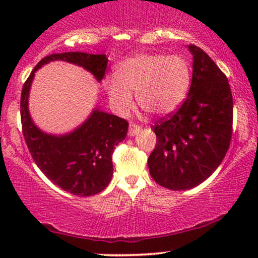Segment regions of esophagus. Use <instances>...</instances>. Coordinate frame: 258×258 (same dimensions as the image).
Returning <instances> with one entry per match:
<instances>
[{
  "instance_id": "esophagus-1",
  "label": "esophagus",
  "mask_w": 258,
  "mask_h": 258,
  "mask_svg": "<svg viewBox=\"0 0 258 258\" xmlns=\"http://www.w3.org/2000/svg\"><path fill=\"white\" fill-rule=\"evenodd\" d=\"M141 126H138V125H136V123H130V128H128V136H135V135H137V133L141 131Z\"/></svg>"
}]
</instances>
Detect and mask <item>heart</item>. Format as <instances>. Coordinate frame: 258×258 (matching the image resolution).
<instances>
[{
  "label": "heart",
  "mask_w": 258,
  "mask_h": 258,
  "mask_svg": "<svg viewBox=\"0 0 258 258\" xmlns=\"http://www.w3.org/2000/svg\"><path fill=\"white\" fill-rule=\"evenodd\" d=\"M190 65L180 55L141 53L120 61L115 78H106L104 87L111 105L125 112L136 93L142 110L165 116L179 108L190 87Z\"/></svg>",
  "instance_id": "b5f03b06"
}]
</instances>
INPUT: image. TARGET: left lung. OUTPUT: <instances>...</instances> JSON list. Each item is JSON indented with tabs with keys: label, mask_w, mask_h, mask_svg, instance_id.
Segmentation results:
<instances>
[{
	"label": "left lung",
	"mask_w": 258,
	"mask_h": 258,
	"mask_svg": "<svg viewBox=\"0 0 258 258\" xmlns=\"http://www.w3.org/2000/svg\"><path fill=\"white\" fill-rule=\"evenodd\" d=\"M193 76L188 96L174 114L153 126L156 146L148 159L150 176L172 190L199 185L226 156L233 130L228 79L203 49L189 44Z\"/></svg>",
	"instance_id": "obj_1"
}]
</instances>
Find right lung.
<instances>
[{"label": "right lung", "mask_w": 258, "mask_h": 258, "mask_svg": "<svg viewBox=\"0 0 258 258\" xmlns=\"http://www.w3.org/2000/svg\"><path fill=\"white\" fill-rule=\"evenodd\" d=\"M64 60L82 67L97 81L104 78L108 58L105 54L67 52L41 59L23 86L20 117L23 135L32 159L49 180L68 193L79 197L98 194L112 177L111 155L125 139L128 122L116 115L94 108L82 125L67 135H48L41 131L29 112V93L35 73L44 64Z\"/></svg>", "instance_id": "add662e5"}]
</instances>
